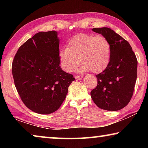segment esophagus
Wrapping results in <instances>:
<instances>
[{"label": "esophagus", "mask_w": 148, "mask_h": 148, "mask_svg": "<svg viewBox=\"0 0 148 148\" xmlns=\"http://www.w3.org/2000/svg\"><path fill=\"white\" fill-rule=\"evenodd\" d=\"M75 78H76L77 80H80L81 79L83 78V76H79V75H77V76H75Z\"/></svg>", "instance_id": "esophagus-1"}]
</instances>
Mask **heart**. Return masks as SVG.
Instances as JSON below:
<instances>
[{
  "label": "heart",
  "mask_w": 148,
  "mask_h": 148,
  "mask_svg": "<svg viewBox=\"0 0 148 148\" xmlns=\"http://www.w3.org/2000/svg\"><path fill=\"white\" fill-rule=\"evenodd\" d=\"M111 57V46L108 40L102 35L95 36L89 34H78L70 38L66 47L59 51L62 69L71 72L81 61L79 71H91L100 73L108 66Z\"/></svg>",
  "instance_id": "b5f03b06"
}]
</instances>
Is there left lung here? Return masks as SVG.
<instances>
[{
	"instance_id": "obj_1",
	"label": "left lung",
	"mask_w": 148,
	"mask_h": 148,
	"mask_svg": "<svg viewBox=\"0 0 148 148\" xmlns=\"http://www.w3.org/2000/svg\"><path fill=\"white\" fill-rule=\"evenodd\" d=\"M110 42L111 57L108 66L97 74V86L91 92L95 104L100 108L117 111L131 101L137 77L138 61L131 45L107 27L94 28Z\"/></svg>"
}]
</instances>
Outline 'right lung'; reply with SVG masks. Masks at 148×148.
<instances>
[{
	"label": "right lung",
	"mask_w": 148,
	"mask_h": 148,
	"mask_svg": "<svg viewBox=\"0 0 148 148\" xmlns=\"http://www.w3.org/2000/svg\"><path fill=\"white\" fill-rule=\"evenodd\" d=\"M59 44L56 31L38 32L19 47L12 62L17 92L24 104L36 113L57 111L75 80L59 66Z\"/></svg>",
	"instance_id": "right-lung-1"
}]
</instances>
